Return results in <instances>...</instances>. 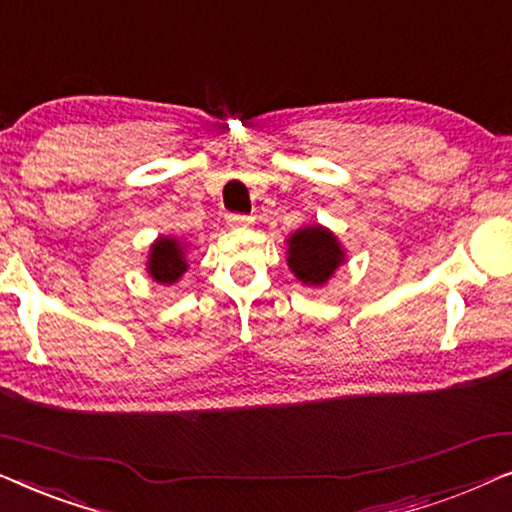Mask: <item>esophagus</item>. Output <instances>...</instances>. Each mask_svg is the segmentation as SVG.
Here are the masks:
<instances>
[{
  "mask_svg": "<svg viewBox=\"0 0 512 512\" xmlns=\"http://www.w3.org/2000/svg\"><path fill=\"white\" fill-rule=\"evenodd\" d=\"M254 219L251 216H244V214H230L228 216V226L230 228H249Z\"/></svg>",
  "mask_w": 512,
  "mask_h": 512,
  "instance_id": "obj_1",
  "label": "esophagus"
}]
</instances>
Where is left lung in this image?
Here are the masks:
<instances>
[{
  "mask_svg": "<svg viewBox=\"0 0 512 512\" xmlns=\"http://www.w3.org/2000/svg\"><path fill=\"white\" fill-rule=\"evenodd\" d=\"M345 249L333 230L321 223L298 228L286 240V263L293 277L310 289H321L345 265Z\"/></svg>",
  "mask_w": 512,
  "mask_h": 512,
  "instance_id": "obj_1",
  "label": "left lung"
}]
</instances>
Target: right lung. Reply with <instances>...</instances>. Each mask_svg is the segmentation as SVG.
Returning <instances> with one entry per match:
<instances>
[{
	"label": "right lung",
	"mask_w": 512,
	"mask_h": 512,
	"mask_svg": "<svg viewBox=\"0 0 512 512\" xmlns=\"http://www.w3.org/2000/svg\"><path fill=\"white\" fill-rule=\"evenodd\" d=\"M186 244L177 237L160 235L149 249V261H146V272L153 282L158 284H174L179 282L181 275L188 270L186 261Z\"/></svg>",
	"instance_id": "right-lung-1"
}]
</instances>
